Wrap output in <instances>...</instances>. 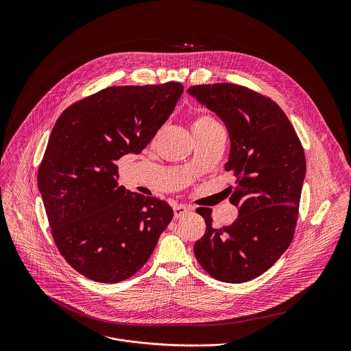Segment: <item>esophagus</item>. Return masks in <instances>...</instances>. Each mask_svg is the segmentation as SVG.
<instances>
[{
  "label": "esophagus",
  "instance_id": "1",
  "mask_svg": "<svg viewBox=\"0 0 351 351\" xmlns=\"http://www.w3.org/2000/svg\"><path fill=\"white\" fill-rule=\"evenodd\" d=\"M173 209H174V217H176V219H178V217L184 216L186 212H189L192 208H191V206H188V205H182V204H180V205H176Z\"/></svg>",
  "mask_w": 351,
  "mask_h": 351
}]
</instances>
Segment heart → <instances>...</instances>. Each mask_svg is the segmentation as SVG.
Here are the masks:
<instances>
[{"label":"heart","mask_w":351,"mask_h":351,"mask_svg":"<svg viewBox=\"0 0 351 351\" xmlns=\"http://www.w3.org/2000/svg\"><path fill=\"white\" fill-rule=\"evenodd\" d=\"M220 124L208 113H197L192 121V130L197 136H201L215 128H219Z\"/></svg>","instance_id":"b5f03b06"}]
</instances>
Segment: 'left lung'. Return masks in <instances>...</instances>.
Here are the masks:
<instances>
[{
    "mask_svg": "<svg viewBox=\"0 0 351 351\" xmlns=\"http://www.w3.org/2000/svg\"><path fill=\"white\" fill-rule=\"evenodd\" d=\"M226 124L231 150L224 169L234 171L230 202L238 219L212 227V210L201 209L205 234L195 243L202 269L223 282L241 284L270 269L293 239L305 177L300 139L271 100L235 84L188 89Z\"/></svg>",
    "mask_w": 351,
    "mask_h": 351,
    "instance_id": "1",
    "label": "left lung"
}]
</instances>
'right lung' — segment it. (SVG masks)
I'll list each match as a JSON object with an SVG mask.
<instances>
[{
	"instance_id": "right-lung-1",
	"label": "right lung",
	"mask_w": 351,
	"mask_h": 351,
	"mask_svg": "<svg viewBox=\"0 0 351 351\" xmlns=\"http://www.w3.org/2000/svg\"><path fill=\"white\" fill-rule=\"evenodd\" d=\"M182 92L174 81L109 86L66 108L51 131L38 186L58 250L92 281L132 277L173 219L166 201L119 185L116 160L146 149Z\"/></svg>"
}]
</instances>
